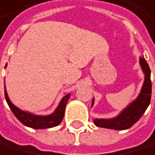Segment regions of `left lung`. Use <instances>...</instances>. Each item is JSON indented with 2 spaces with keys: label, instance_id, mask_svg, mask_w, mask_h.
I'll return each mask as SVG.
<instances>
[{
  "label": "left lung",
  "instance_id": "obj_1",
  "mask_svg": "<svg viewBox=\"0 0 155 155\" xmlns=\"http://www.w3.org/2000/svg\"><path fill=\"white\" fill-rule=\"evenodd\" d=\"M139 63L145 74V80L137 98L125 108L118 116L112 119H94V125L115 130H124L133 126L145 113V110L150 104L152 94L151 70L144 57H140ZM94 100L93 99L92 106Z\"/></svg>",
  "mask_w": 155,
  "mask_h": 155
}]
</instances>
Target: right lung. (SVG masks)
Here are the masks:
<instances>
[{
  "mask_svg": "<svg viewBox=\"0 0 155 155\" xmlns=\"http://www.w3.org/2000/svg\"><path fill=\"white\" fill-rule=\"evenodd\" d=\"M4 91H5V98H6L7 104L10 106L12 112L14 113V115L17 117V119L25 126L35 128V129H45V128H50V127L58 126L63 120L66 104L70 96V94H67L66 95H64L61 101L60 102L58 107L54 110V112H52L51 114L46 115V116H39V115H35L30 112L24 111L20 110L19 108L15 106L10 102L7 91H6V87H4Z\"/></svg>",
  "mask_w": 155,
  "mask_h": 155,
  "instance_id": "right-lung-1",
  "label": "right lung"
}]
</instances>
